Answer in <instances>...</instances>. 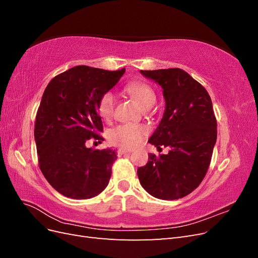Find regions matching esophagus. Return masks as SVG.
Wrapping results in <instances>:
<instances>
[{
	"label": "esophagus",
	"instance_id": "esophagus-1",
	"mask_svg": "<svg viewBox=\"0 0 258 258\" xmlns=\"http://www.w3.org/2000/svg\"><path fill=\"white\" fill-rule=\"evenodd\" d=\"M130 151L129 150H126V148H119L118 151H117V154H118L119 156L121 155H124V154H129Z\"/></svg>",
	"mask_w": 258,
	"mask_h": 258
}]
</instances>
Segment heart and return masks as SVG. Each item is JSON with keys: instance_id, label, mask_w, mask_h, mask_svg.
Segmentation results:
<instances>
[{"instance_id": "obj_1", "label": "heart", "mask_w": 258, "mask_h": 258, "mask_svg": "<svg viewBox=\"0 0 258 258\" xmlns=\"http://www.w3.org/2000/svg\"><path fill=\"white\" fill-rule=\"evenodd\" d=\"M124 91L134 98L144 110L151 108L156 102V92L151 85L145 82L135 81L124 86ZM115 98L111 91L104 92L98 101L99 115L105 120H110L114 113ZM148 134L144 124L124 123L112 129L108 134V141L116 146L134 148L141 144Z\"/></svg>"}]
</instances>
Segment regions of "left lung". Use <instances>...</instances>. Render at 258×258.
I'll use <instances>...</instances> for the list:
<instances>
[{"instance_id": "left-lung-1", "label": "left lung", "mask_w": 258, "mask_h": 258, "mask_svg": "<svg viewBox=\"0 0 258 258\" xmlns=\"http://www.w3.org/2000/svg\"><path fill=\"white\" fill-rule=\"evenodd\" d=\"M163 89L166 110L148 140L167 155H148L145 166L138 169L143 188L162 200L183 198L205 178L217 137L212 101L200 83L178 68L142 71Z\"/></svg>"}]
</instances>
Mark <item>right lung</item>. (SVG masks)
Segmentation results:
<instances>
[{
	"mask_svg": "<svg viewBox=\"0 0 258 258\" xmlns=\"http://www.w3.org/2000/svg\"><path fill=\"white\" fill-rule=\"evenodd\" d=\"M124 71L77 66L54 76L43 93L34 124L38 166L68 198H92L110 182L116 151L92 150L86 142L103 141L98 101Z\"/></svg>",
	"mask_w": 258,
	"mask_h": 258,
	"instance_id": "1",
	"label": "right lung"
}]
</instances>
